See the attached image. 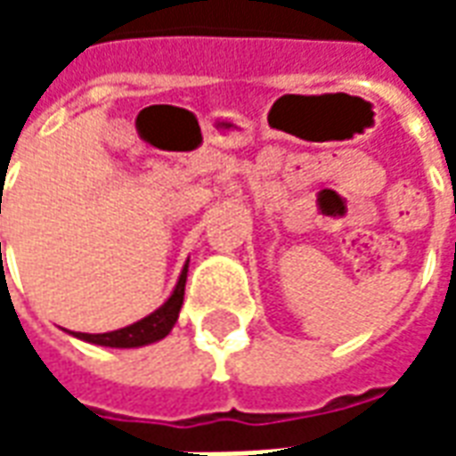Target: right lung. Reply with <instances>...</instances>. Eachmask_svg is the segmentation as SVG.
Masks as SVG:
<instances>
[{
  "instance_id": "1",
  "label": "right lung",
  "mask_w": 456,
  "mask_h": 456,
  "mask_svg": "<svg viewBox=\"0 0 456 456\" xmlns=\"http://www.w3.org/2000/svg\"><path fill=\"white\" fill-rule=\"evenodd\" d=\"M185 281H188V261H185V266L180 271L178 283L173 288L168 300L159 310H153L151 315H146L143 320L129 327H121V330H114V332H104V335H87V332H70V335L83 339V342L100 344V346H114V349H134V346H146V344L159 342L178 322L183 296H185Z\"/></svg>"
}]
</instances>
